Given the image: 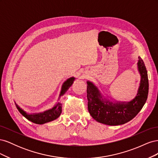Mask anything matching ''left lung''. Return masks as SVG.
I'll return each mask as SVG.
<instances>
[{"mask_svg": "<svg viewBox=\"0 0 158 158\" xmlns=\"http://www.w3.org/2000/svg\"><path fill=\"white\" fill-rule=\"evenodd\" d=\"M140 82L135 98L130 102H118L104 96L94 83L87 81L88 108L90 115L98 123L107 125H123L135 117L145 104L148 95V78L143 60L137 63Z\"/></svg>", "mask_w": 158, "mask_h": 158, "instance_id": "left-lung-1", "label": "left lung"}]
</instances>
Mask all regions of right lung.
Segmentation results:
<instances>
[{
  "mask_svg": "<svg viewBox=\"0 0 158 158\" xmlns=\"http://www.w3.org/2000/svg\"><path fill=\"white\" fill-rule=\"evenodd\" d=\"M75 79L76 78L74 77H70L64 81L63 85H62L61 90L58 98V102L56 103L54 107H52L51 109L46 110V111L44 112L29 113L24 111L22 107L19 106L16 103V102H14L16 107L18 110V111L20 112L23 117L26 118L28 121H30L33 123L37 124V125H43V124L54 121L57 118L59 117L62 113V105L59 102L60 99L66 92V91L69 89V88L71 85H73Z\"/></svg>",
  "mask_w": 158,
  "mask_h": 158,
  "instance_id": "right-lung-1",
  "label": "right lung"
}]
</instances>
